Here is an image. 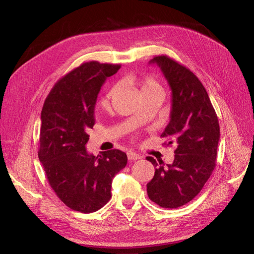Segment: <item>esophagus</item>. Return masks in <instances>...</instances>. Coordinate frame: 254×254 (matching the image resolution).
<instances>
[{"label": "esophagus", "mask_w": 254, "mask_h": 254, "mask_svg": "<svg viewBox=\"0 0 254 254\" xmlns=\"http://www.w3.org/2000/svg\"><path fill=\"white\" fill-rule=\"evenodd\" d=\"M127 157H128L129 161H135V160L141 159V156L137 155V153H135V152H128Z\"/></svg>", "instance_id": "obj_1"}]
</instances>
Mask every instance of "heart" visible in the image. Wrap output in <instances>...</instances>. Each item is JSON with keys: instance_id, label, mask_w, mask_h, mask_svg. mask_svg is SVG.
Instances as JSON below:
<instances>
[{"instance_id": "obj_1", "label": "heart", "mask_w": 254, "mask_h": 254, "mask_svg": "<svg viewBox=\"0 0 254 254\" xmlns=\"http://www.w3.org/2000/svg\"><path fill=\"white\" fill-rule=\"evenodd\" d=\"M129 80L131 83H133L134 86H136L140 90V93L142 96H148V95H161L163 94V88L161 86L160 82L152 76H145V77H135V76H130ZM118 87L113 86L109 89V91L107 92V94L105 98L107 101L115 94L117 92Z\"/></svg>"}]
</instances>
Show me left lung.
<instances>
[{"label": "left lung", "mask_w": 254, "mask_h": 254, "mask_svg": "<svg viewBox=\"0 0 254 254\" xmlns=\"http://www.w3.org/2000/svg\"><path fill=\"white\" fill-rule=\"evenodd\" d=\"M150 63L160 66L172 90L171 121L161 137L176 149L174 162L166 166L146 158L156 167L147 194L164 209H176L200 193L216 166L219 123L203 84L190 68L166 55Z\"/></svg>", "instance_id": "8db88e82"}]
</instances>
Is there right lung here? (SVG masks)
Listing matches in <instances>:
<instances>
[{"mask_svg": "<svg viewBox=\"0 0 254 254\" xmlns=\"http://www.w3.org/2000/svg\"><path fill=\"white\" fill-rule=\"evenodd\" d=\"M121 64L88 61L61 77L41 111L38 157L51 188L66 206L98 211L110 200L113 177L127 164L124 151L89 155L87 130L94 126V107L102 84Z\"/></svg>", "mask_w": 254, "mask_h": 254, "instance_id": "1", "label": "right lung"}]
</instances>
